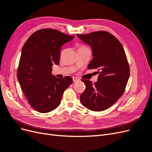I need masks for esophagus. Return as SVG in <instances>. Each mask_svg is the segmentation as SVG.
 <instances>
[{
	"mask_svg": "<svg viewBox=\"0 0 152 152\" xmlns=\"http://www.w3.org/2000/svg\"><path fill=\"white\" fill-rule=\"evenodd\" d=\"M78 80H79V78H77L76 77H73V82H77Z\"/></svg>",
	"mask_w": 152,
	"mask_h": 152,
	"instance_id": "esophagus-1",
	"label": "esophagus"
}]
</instances>
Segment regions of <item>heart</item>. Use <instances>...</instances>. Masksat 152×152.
Instances as JSON below:
<instances>
[{"instance_id": "heart-1", "label": "heart", "mask_w": 152, "mask_h": 152, "mask_svg": "<svg viewBox=\"0 0 152 152\" xmlns=\"http://www.w3.org/2000/svg\"><path fill=\"white\" fill-rule=\"evenodd\" d=\"M84 47H85V46H84V45H82V46H80V48H84Z\"/></svg>"}]
</instances>
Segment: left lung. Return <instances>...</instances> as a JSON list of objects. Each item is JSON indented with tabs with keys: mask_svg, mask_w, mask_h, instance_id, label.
<instances>
[{
	"mask_svg": "<svg viewBox=\"0 0 152 152\" xmlns=\"http://www.w3.org/2000/svg\"><path fill=\"white\" fill-rule=\"evenodd\" d=\"M91 45L93 58L88 69H96L98 81L82 79L86 85L80 96L81 103L95 112L111 107L123 94L130 75V68L125 50L115 37L106 31L77 34Z\"/></svg>",
	"mask_w": 152,
	"mask_h": 152,
	"instance_id": "1",
	"label": "left lung"
}]
</instances>
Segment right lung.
<instances>
[{"mask_svg":"<svg viewBox=\"0 0 152 152\" xmlns=\"http://www.w3.org/2000/svg\"><path fill=\"white\" fill-rule=\"evenodd\" d=\"M73 38L57 30L44 28L32 34L23 47L17 77L36 111L48 113L56 109L63 92L73 82L70 76L58 79L51 72L53 64L59 63L61 46Z\"/></svg>","mask_w":152,"mask_h":152,"instance_id":"1","label":"right lung"}]
</instances>
